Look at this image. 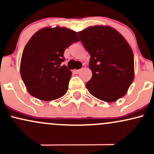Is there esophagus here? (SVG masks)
<instances>
[{
  "mask_svg": "<svg viewBox=\"0 0 154 154\" xmlns=\"http://www.w3.org/2000/svg\"><path fill=\"white\" fill-rule=\"evenodd\" d=\"M72 72H73V73L77 74V73H79V72H80V69H74Z\"/></svg>",
  "mask_w": 154,
  "mask_h": 154,
  "instance_id": "1",
  "label": "esophagus"
}]
</instances>
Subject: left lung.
I'll list each match as a JSON object with an SVG mask.
<instances>
[{
    "instance_id": "obj_1",
    "label": "left lung",
    "mask_w": 154,
    "mask_h": 154,
    "mask_svg": "<svg viewBox=\"0 0 154 154\" xmlns=\"http://www.w3.org/2000/svg\"><path fill=\"white\" fill-rule=\"evenodd\" d=\"M78 34L91 55L93 75L86 84L89 93L108 103L123 97L135 76L133 52L127 40L109 26H88Z\"/></svg>"
}]
</instances>
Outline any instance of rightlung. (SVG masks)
<instances>
[{
  "label": "right lung",
  "mask_w": 154,
  "mask_h": 154,
  "mask_svg": "<svg viewBox=\"0 0 154 154\" xmlns=\"http://www.w3.org/2000/svg\"><path fill=\"white\" fill-rule=\"evenodd\" d=\"M79 38L66 27L47 26L35 32L23 51L20 75L32 96L53 100L66 94L72 72L65 65L63 53Z\"/></svg>",
  "instance_id": "obj_1"
}]
</instances>
